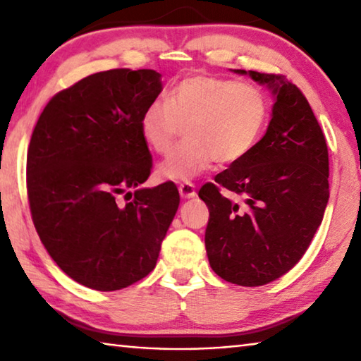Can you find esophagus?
Segmentation results:
<instances>
[{
	"label": "esophagus",
	"mask_w": 361,
	"mask_h": 361,
	"mask_svg": "<svg viewBox=\"0 0 361 361\" xmlns=\"http://www.w3.org/2000/svg\"><path fill=\"white\" fill-rule=\"evenodd\" d=\"M180 195L183 199H194L195 197V186L192 183H181L178 186Z\"/></svg>",
	"instance_id": "esophagus-1"
}]
</instances>
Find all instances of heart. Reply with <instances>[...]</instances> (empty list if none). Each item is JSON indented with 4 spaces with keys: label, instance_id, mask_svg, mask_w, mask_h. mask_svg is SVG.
<instances>
[{
    "label": "heart",
    "instance_id": "b5f03b06",
    "mask_svg": "<svg viewBox=\"0 0 361 361\" xmlns=\"http://www.w3.org/2000/svg\"><path fill=\"white\" fill-rule=\"evenodd\" d=\"M267 100L250 82L192 75L154 102L140 118V133L157 154L167 156L188 129V145L167 159L159 175L170 181H189L213 162L234 164L250 154L264 130Z\"/></svg>",
    "mask_w": 361,
    "mask_h": 361
}]
</instances>
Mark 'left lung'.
<instances>
[{
    "mask_svg": "<svg viewBox=\"0 0 361 361\" xmlns=\"http://www.w3.org/2000/svg\"><path fill=\"white\" fill-rule=\"evenodd\" d=\"M271 90V122L250 154L207 183L205 250L226 282L259 286L302 258L329 199L328 148L301 90L280 75L234 70ZM228 188L241 200L221 192Z\"/></svg>",
    "mask_w": 361,
    "mask_h": 361,
    "instance_id": "8db88e82",
    "label": "left lung"
}]
</instances>
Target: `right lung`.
Segmentation results:
<instances>
[{
    "label": "right lung",
    "mask_w": 361,
    "mask_h": 361,
    "mask_svg": "<svg viewBox=\"0 0 361 361\" xmlns=\"http://www.w3.org/2000/svg\"><path fill=\"white\" fill-rule=\"evenodd\" d=\"M161 78L127 68L84 78L52 97L30 140L35 228L57 266L87 288L114 291L148 276L178 210L172 181L140 188L152 169L140 118L162 92Z\"/></svg>",
    "instance_id": "right-lung-1"
}]
</instances>
